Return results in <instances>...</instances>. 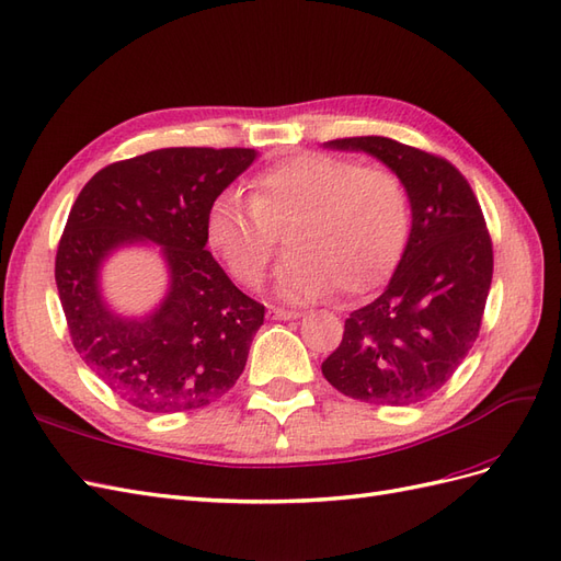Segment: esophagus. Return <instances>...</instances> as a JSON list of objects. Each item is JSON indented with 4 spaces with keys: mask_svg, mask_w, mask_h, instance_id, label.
I'll return each mask as SVG.
<instances>
[{
    "mask_svg": "<svg viewBox=\"0 0 561 561\" xmlns=\"http://www.w3.org/2000/svg\"><path fill=\"white\" fill-rule=\"evenodd\" d=\"M267 312H270L272 319H279V322H282V319L286 322V319H298V317H300V312H296V310H284V308H270Z\"/></svg>",
    "mask_w": 561,
    "mask_h": 561,
    "instance_id": "1",
    "label": "esophagus"
}]
</instances>
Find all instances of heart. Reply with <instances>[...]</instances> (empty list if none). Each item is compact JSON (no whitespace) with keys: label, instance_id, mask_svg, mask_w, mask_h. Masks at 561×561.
Here are the masks:
<instances>
[{"label":"heart","instance_id":"heart-1","mask_svg":"<svg viewBox=\"0 0 561 561\" xmlns=\"http://www.w3.org/2000/svg\"><path fill=\"white\" fill-rule=\"evenodd\" d=\"M291 253L277 270L284 300L347 296L376 289L402 259L409 237V195L386 167L306 152L253 179V197L220 192L206 216V239L228 270L259 286L275 259L279 228L289 226Z\"/></svg>","mask_w":561,"mask_h":561}]
</instances>
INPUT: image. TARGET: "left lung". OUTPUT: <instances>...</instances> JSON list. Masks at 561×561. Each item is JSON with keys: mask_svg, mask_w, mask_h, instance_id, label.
<instances>
[{"mask_svg": "<svg viewBox=\"0 0 561 561\" xmlns=\"http://www.w3.org/2000/svg\"><path fill=\"white\" fill-rule=\"evenodd\" d=\"M324 148L366 152L394 171L409 195L411 230L386 291L345 319L322 374L366 404L423 402L479 335L493 275L484 214L462 173L442 157L382 136L339 138Z\"/></svg>", "mask_w": 561, "mask_h": 561, "instance_id": "8db88e82", "label": "left lung"}]
</instances>
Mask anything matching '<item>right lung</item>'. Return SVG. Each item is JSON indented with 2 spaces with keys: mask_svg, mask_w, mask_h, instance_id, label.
Listing matches in <instances>:
<instances>
[{
  "mask_svg": "<svg viewBox=\"0 0 561 561\" xmlns=\"http://www.w3.org/2000/svg\"><path fill=\"white\" fill-rule=\"evenodd\" d=\"M259 157L249 148H164L101 169L79 192L56 253L72 345L89 369L148 413L202 409L242 376L265 308L206 251L211 204ZM157 243L170 289L146 316L112 311L100 270L126 245Z\"/></svg>",
  "mask_w": 561,
  "mask_h": 561,
  "instance_id": "right-lung-1",
  "label": "right lung"
}]
</instances>
